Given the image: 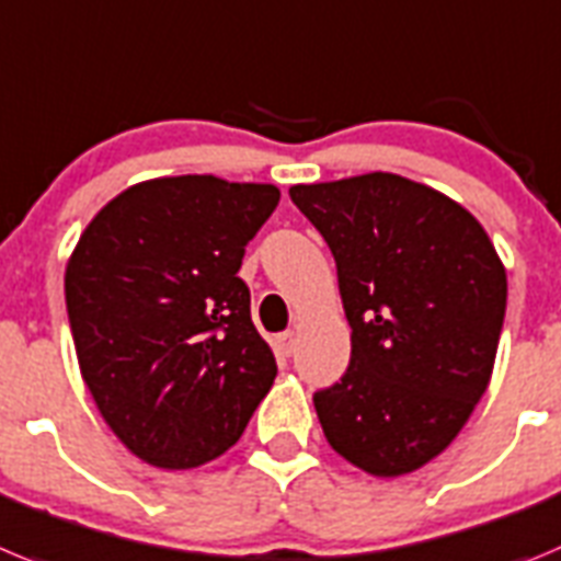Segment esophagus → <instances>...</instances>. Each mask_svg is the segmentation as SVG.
Listing matches in <instances>:
<instances>
[{"instance_id":"34e87169","label":"esophagus","mask_w":561,"mask_h":561,"mask_svg":"<svg viewBox=\"0 0 561 561\" xmlns=\"http://www.w3.org/2000/svg\"><path fill=\"white\" fill-rule=\"evenodd\" d=\"M274 343L282 355H293V352H296V332H279V335L274 337Z\"/></svg>"}]
</instances>
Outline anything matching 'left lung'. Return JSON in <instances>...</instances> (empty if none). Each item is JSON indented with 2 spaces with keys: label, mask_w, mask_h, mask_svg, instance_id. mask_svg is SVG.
Segmentation results:
<instances>
[{
  "label": "left lung",
  "mask_w": 561,
  "mask_h": 561,
  "mask_svg": "<svg viewBox=\"0 0 561 561\" xmlns=\"http://www.w3.org/2000/svg\"><path fill=\"white\" fill-rule=\"evenodd\" d=\"M337 265L352 357L312 393L332 450L397 478L458 436L492 377L506 268L461 204L393 173L290 186Z\"/></svg>",
  "instance_id": "8db88e82"
}]
</instances>
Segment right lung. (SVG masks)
<instances>
[{
	"mask_svg": "<svg viewBox=\"0 0 561 561\" xmlns=\"http://www.w3.org/2000/svg\"><path fill=\"white\" fill-rule=\"evenodd\" d=\"M276 204L274 184L142 181L94 215L69 256L80 375L105 425L153 467L218 458L274 386L237 271Z\"/></svg>",
	"mask_w": 561,
	"mask_h": 561,
	"instance_id": "1",
	"label": "right lung"
}]
</instances>
